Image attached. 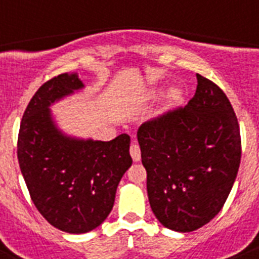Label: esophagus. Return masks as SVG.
<instances>
[{"mask_svg": "<svg viewBox=\"0 0 259 259\" xmlns=\"http://www.w3.org/2000/svg\"><path fill=\"white\" fill-rule=\"evenodd\" d=\"M130 156L133 158V161H140L141 160V150H140V146L136 141L130 145Z\"/></svg>", "mask_w": 259, "mask_h": 259, "instance_id": "esophagus-1", "label": "esophagus"}]
</instances>
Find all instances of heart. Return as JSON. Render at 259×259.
Masks as SVG:
<instances>
[{"label":"heart","instance_id":"heart-1","mask_svg":"<svg viewBox=\"0 0 259 259\" xmlns=\"http://www.w3.org/2000/svg\"><path fill=\"white\" fill-rule=\"evenodd\" d=\"M181 102V93L177 90H173L169 94V101H168V107H175Z\"/></svg>","mask_w":259,"mask_h":259}]
</instances>
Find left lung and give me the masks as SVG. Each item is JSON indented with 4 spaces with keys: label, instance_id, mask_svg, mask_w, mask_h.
I'll return each mask as SVG.
<instances>
[{
    "label": "left lung",
    "instance_id": "8db88e82",
    "mask_svg": "<svg viewBox=\"0 0 259 259\" xmlns=\"http://www.w3.org/2000/svg\"><path fill=\"white\" fill-rule=\"evenodd\" d=\"M196 78L188 105L144 122L137 132L152 211L179 233L200 229L219 213L242 154L229 98L209 79Z\"/></svg>",
    "mask_w": 259,
    "mask_h": 259
}]
</instances>
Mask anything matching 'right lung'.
I'll return each mask as SVG.
<instances>
[{"label": "right lung", "mask_w": 259, "mask_h": 259, "mask_svg": "<svg viewBox=\"0 0 259 259\" xmlns=\"http://www.w3.org/2000/svg\"><path fill=\"white\" fill-rule=\"evenodd\" d=\"M83 87L76 74H60L36 91L22 115L17 158L30 199L56 229L70 234L97 229L113 209L117 187L132 165L130 137L111 141L67 137L50 106Z\"/></svg>", "instance_id": "obj_1"}]
</instances>
